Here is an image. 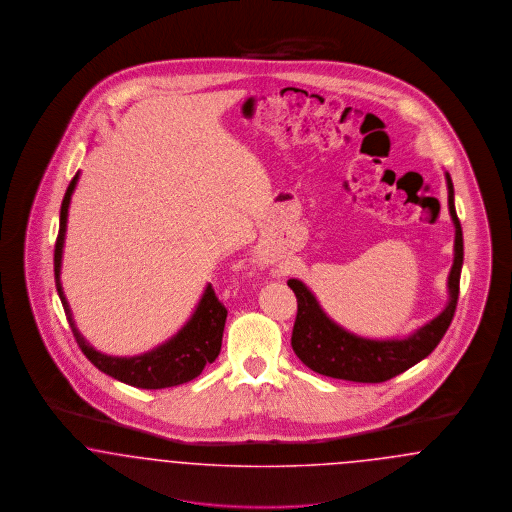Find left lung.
I'll return each instance as SVG.
<instances>
[{
  "label": "left lung",
  "instance_id": "8db88e82",
  "mask_svg": "<svg viewBox=\"0 0 512 512\" xmlns=\"http://www.w3.org/2000/svg\"><path fill=\"white\" fill-rule=\"evenodd\" d=\"M445 180L449 215L455 224V253L447 278L449 299L445 309L405 338L372 340L353 334L334 322L320 307L315 293L301 280L292 278L288 280V286L297 297L292 347L303 365L322 376L338 380L380 384L420 363L438 347L457 309L464 259L463 228L455 211V190L449 172H445Z\"/></svg>",
  "mask_w": 512,
  "mask_h": 512
}]
</instances>
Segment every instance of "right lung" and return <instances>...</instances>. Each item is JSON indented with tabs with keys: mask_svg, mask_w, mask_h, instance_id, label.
<instances>
[{
	"mask_svg": "<svg viewBox=\"0 0 512 512\" xmlns=\"http://www.w3.org/2000/svg\"><path fill=\"white\" fill-rule=\"evenodd\" d=\"M78 176L80 172L74 174L61 203L59 234H57L55 255H53L55 288L63 303L69 326L73 330L74 340L92 365L128 386L142 388V390H163V388L180 386L194 380L203 372L205 366L211 365L219 357L224 322L228 315L226 307L217 299L211 284L205 286V292L201 295L188 322L172 338L142 355H134V357L105 355L92 343H88L86 338L78 332L69 301L61 286V261H63V247H65L69 205H71V197H73Z\"/></svg>",
	"mask_w": 512,
	"mask_h": 512,
	"instance_id": "right-lung-1",
	"label": "right lung"
}]
</instances>
